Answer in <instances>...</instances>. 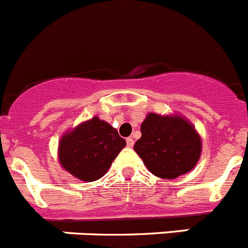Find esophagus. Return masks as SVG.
Masks as SVG:
<instances>
[{
    "label": "esophagus",
    "mask_w": 248,
    "mask_h": 248,
    "mask_svg": "<svg viewBox=\"0 0 248 248\" xmlns=\"http://www.w3.org/2000/svg\"><path fill=\"white\" fill-rule=\"evenodd\" d=\"M126 143H127V146H128V147H132L133 143H135V141H133L132 137H128V139H126Z\"/></svg>",
    "instance_id": "obj_1"
}]
</instances>
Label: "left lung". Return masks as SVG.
I'll list each match as a JSON object with an SVG mask.
<instances>
[{
  "label": "left lung",
  "instance_id": "1",
  "mask_svg": "<svg viewBox=\"0 0 248 248\" xmlns=\"http://www.w3.org/2000/svg\"><path fill=\"white\" fill-rule=\"evenodd\" d=\"M133 148L155 176L177 178L191 171L201 155V139L192 124L177 116L150 113Z\"/></svg>",
  "mask_w": 248,
  "mask_h": 248
}]
</instances>
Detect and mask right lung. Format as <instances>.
Segmentation results:
<instances>
[{"mask_svg":"<svg viewBox=\"0 0 248 248\" xmlns=\"http://www.w3.org/2000/svg\"><path fill=\"white\" fill-rule=\"evenodd\" d=\"M124 146L126 141L113 127L93 117L62 137L60 162L75 177L92 182L106 173Z\"/></svg>","mask_w":248,"mask_h":248,"instance_id":"1","label":"right lung"}]
</instances>
